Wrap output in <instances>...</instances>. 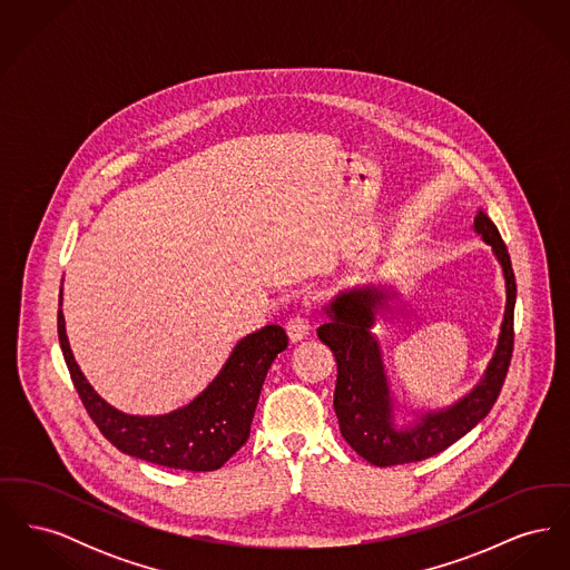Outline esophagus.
<instances>
[{
  "mask_svg": "<svg viewBox=\"0 0 570 570\" xmlns=\"http://www.w3.org/2000/svg\"><path fill=\"white\" fill-rule=\"evenodd\" d=\"M286 333H288V337H291L293 342H301V340L309 333V321H307L303 314L293 316V318L286 323Z\"/></svg>",
  "mask_w": 570,
  "mask_h": 570,
  "instance_id": "obj_1",
  "label": "esophagus"
}]
</instances>
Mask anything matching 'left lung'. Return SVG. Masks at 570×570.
Returning a JSON list of instances; mask_svg holds the SVG:
<instances>
[{"mask_svg":"<svg viewBox=\"0 0 570 570\" xmlns=\"http://www.w3.org/2000/svg\"><path fill=\"white\" fill-rule=\"evenodd\" d=\"M474 230L485 239V244L491 245L498 263L502 265L507 307L498 346L483 379L458 404L438 412H425L414 425L397 430L393 423V400L382 365V353L370 331L376 323V309L391 295L374 286L353 288L337 295L325 307L328 321L318 326V337L333 351L337 361L333 407L340 421V432L363 460L374 465L386 468L438 455L479 425L502 391L515 337V273L509 249L485 212H479L474 217Z\"/></svg>","mask_w":570,"mask_h":570,"instance_id":"1","label":"left lung"}]
</instances>
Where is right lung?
Returning a JSON list of instances; mask_svg holds the SVG:
<instances>
[{
	"label": "right lung",
	"mask_w": 570,
	"mask_h": 570,
	"mask_svg": "<svg viewBox=\"0 0 570 570\" xmlns=\"http://www.w3.org/2000/svg\"><path fill=\"white\" fill-rule=\"evenodd\" d=\"M57 333L82 406L110 444L138 460L191 472L217 470L244 446L265 376L275 356L288 346L282 326H263L235 346L222 372L188 406L160 416H135L107 404L82 376L61 309Z\"/></svg>",
	"instance_id": "obj_1"
}]
</instances>
